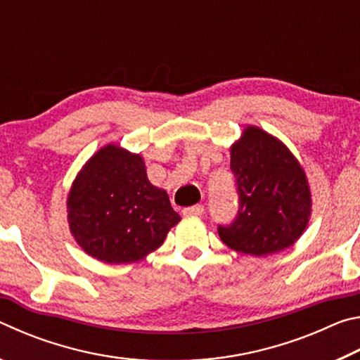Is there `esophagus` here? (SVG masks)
<instances>
[{
  "label": "esophagus",
  "instance_id": "esophagus-1",
  "mask_svg": "<svg viewBox=\"0 0 360 360\" xmlns=\"http://www.w3.org/2000/svg\"><path fill=\"white\" fill-rule=\"evenodd\" d=\"M182 214H184V216H203L205 214V208H203L202 205L188 206V208L182 210Z\"/></svg>",
  "mask_w": 360,
  "mask_h": 360
}]
</instances>
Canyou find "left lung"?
<instances>
[{"instance_id":"obj_1","label":"left lung","mask_w":360,"mask_h":360,"mask_svg":"<svg viewBox=\"0 0 360 360\" xmlns=\"http://www.w3.org/2000/svg\"><path fill=\"white\" fill-rule=\"evenodd\" d=\"M240 210L221 240L236 252L264 257L300 238L311 216V192L294 154L270 133L249 125L230 148Z\"/></svg>"}]
</instances>
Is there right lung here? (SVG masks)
<instances>
[{"label": "right lung", "mask_w": 360, "mask_h": 360, "mask_svg": "<svg viewBox=\"0 0 360 360\" xmlns=\"http://www.w3.org/2000/svg\"><path fill=\"white\" fill-rule=\"evenodd\" d=\"M179 221L168 193L149 182L143 157L117 144L89 158L68 195L72 236L85 252L106 264L144 259Z\"/></svg>", "instance_id": "right-lung-1"}]
</instances>
